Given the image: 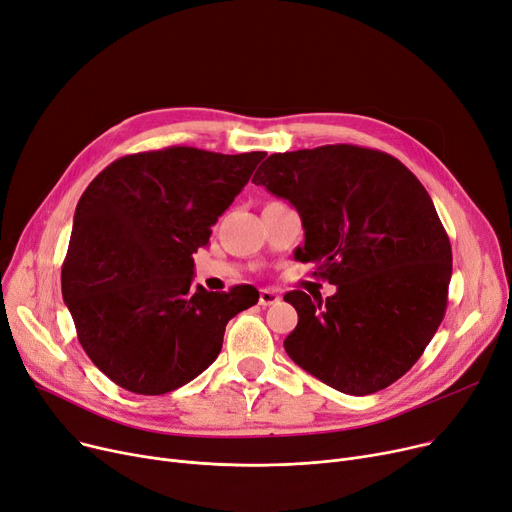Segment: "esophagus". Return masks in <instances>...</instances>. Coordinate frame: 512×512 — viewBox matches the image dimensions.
<instances>
[{"instance_id":"esophagus-1","label":"esophagus","mask_w":512,"mask_h":512,"mask_svg":"<svg viewBox=\"0 0 512 512\" xmlns=\"http://www.w3.org/2000/svg\"><path fill=\"white\" fill-rule=\"evenodd\" d=\"M280 301V295L276 291H272V288H263L261 295H259V305L268 307V305H274Z\"/></svg>"}]
</instances>
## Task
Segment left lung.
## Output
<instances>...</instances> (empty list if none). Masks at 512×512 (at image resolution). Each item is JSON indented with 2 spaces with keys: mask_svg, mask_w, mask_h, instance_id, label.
I'll use <instances>...</instances> for the list:
<instances>
[{
  "mask_svg": "<svg viewBox=\"0 0 512 512\" xmlns=\"http://www.w3.org/2000/svg\"><path fill=\"white\" fill-rule=\"evenodd\" d=\"M255 186L291 203L295 251L337 293L291 291L299 322L284 349L328 387L370 395L416 364L448 305L452 247L416 175L381 150L332 144L270 154Z\"/></svg>",
  "mask_w": 512,
  "mask_h": 512,
  "instance_id": "8db88e82",
  "label": "left lung"
}]
</instances>
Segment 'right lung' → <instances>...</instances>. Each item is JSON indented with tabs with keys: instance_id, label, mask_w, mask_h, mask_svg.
<instances>
[{
	"instance_id": "add662e5",
	"label": "right lung",
	"mask_w": 512,
	"mask_h": 512,
	"mask_svg": "<svg viewBox=\"0 0 512 512\" xmlns=\"http://www.w3.org/2000/svg\"><path fill=\"white\" fill-rule=\"evenodd\" d=\"M265 152L169 146L127 154L85 188L62 263V297L90 360L110 381L163 395L207 370L226 324L257 303L251 284L209 293L198 247Z\"/></svg>"
}]
</instances>
